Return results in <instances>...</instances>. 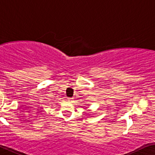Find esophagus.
Masks as SVG:
<instances>
[{
  "label": "esophagus",
  "mask_w": 155,
  "mask_h": 155,
  "mask_svg": "<svg viewBox=\"0 0 155 155\" xmlns=\"http://www.w3.org/2000/svg\"><path fill=\"white\" fill-rule=\"evenodd\" d=\"M67 101L69 102H70V103H71L72 101H73V98H69L67 99Z\"/></svg>",
  "instance_id": "34e87169"
}]
</instances>
